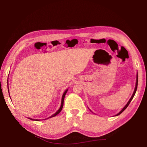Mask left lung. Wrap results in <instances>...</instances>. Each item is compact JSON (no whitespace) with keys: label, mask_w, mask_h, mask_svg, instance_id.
<instances>
[{"label":"left lung","mask_w":147,"mask_h":147,"mask_svg":"<svg viewBox=\"0 0 147 147\" xmlns=\"http://www.w3.org/2000/svg\"><path fill=\"white\" fill-rule=\"evenodd\" d=\"M138 73H137V76H136V84L135 89H134V93H133V94H132V95H131V96L130 99V100H129V101L128 102V103L126 104V106H124V108H123V109H122V110L120 111V112H119V113L117 114V115H116L115 116H117V115H120V114H121L122 112H123V111H124L125 110V109H126V108H127V107L128 106L129 104H130V102L131 101V100H132L133 98H134V95H135V94H136V91H137V88H138Z\"/></svg>","instance_id":"8db88e82"}]
</instances>
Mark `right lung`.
<instances>
[{"instance_id":"right-lung-1","label":"right lung","mask_w":147,"mask_h":147,"mask_svg":"<svg viewBox=\"0 0 147 147\" xmlns=\"http://www.w3.org/2000/svg\"><path fill=\"white\" fill-rule=\"evenodd\" d=\"M8 92H9V89H8ZM67 91H68V89H67V90H65V92L63 93V96H62V98H61V106H60V108H59V109H58V111H56V112L54 113V114H53V115H51V117H49V118H51V117H55L56 115H58V114L60 112V111H61V109H62V108H63V101H64V98H65V94H66V93H67ZM49 118H47V119H49ZM29 119H30V120H32V121H39V119H32L31 118H28ZM44 120V119H43Z\"/></svg>"}]
</instances>
